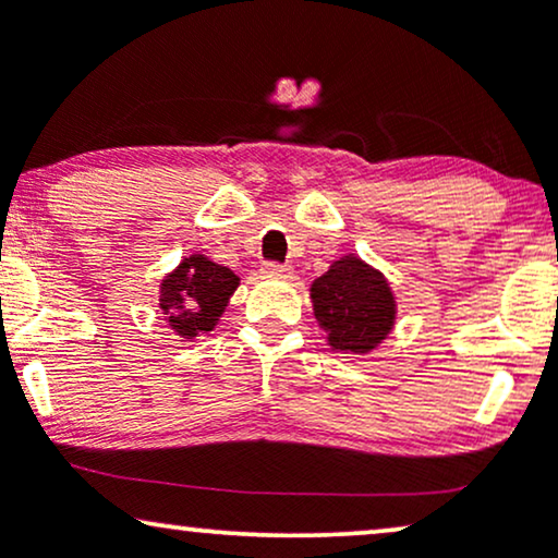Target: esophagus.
<instances>
[{
    "label": "esophagus",
    "mask_w": 558,
    "mask_h": 558,
    "mask_svg": "<svg viewBox=\"0 0 558 558\" xmlns=\"http://www.w3.org/2000/svg\"><path fill=\"white\" fill-rule=\"evenodd\" d=\"M262 274H264V277H269V279H289V277H292V266L277 264V262H266L262 266Z\"/></svg>",
    "instance_id": "obj_1"
}]
</instances>
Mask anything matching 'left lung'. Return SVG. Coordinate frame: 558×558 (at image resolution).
I'll return each mask as SVG.
<instances>
[{
    "mask_svg": "<svg viewBox=\"0 0 558 558\" xmlns=\"http://www.w3.org/2000/svg\"><path fill=\"white\" fill-rule=\"evenodd\" d=\"M312 310L332 350L365 355L388 338L396 323V296L378 269L348 254L310 287Z\"/></svg>",
    "mask_w": 558,
    "mask_h": 558,
    "instance_id": "left-lung-1",
    "label": "left lung"
}]
</instances>
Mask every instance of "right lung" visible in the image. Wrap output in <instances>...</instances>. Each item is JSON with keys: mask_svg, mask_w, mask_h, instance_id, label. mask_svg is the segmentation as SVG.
<instances>
[{"mask_svg": "<svg viewBox=\"0 0 558 558\" xmlns=\"http://www.w3.org/2000/svg\"><path fill=\"white\" fill-rule=\"evenodd\" d=\"M235 287L239 277L228 266L210 262L203 254H193L182 258L178 269L162 279L159 310L180 338L193 340L218 325Z\"/></svg>", "mask_w": 558, "mask_h": 558, "instance_id": "obj_1", "label": "right lung"}]
</instances>
